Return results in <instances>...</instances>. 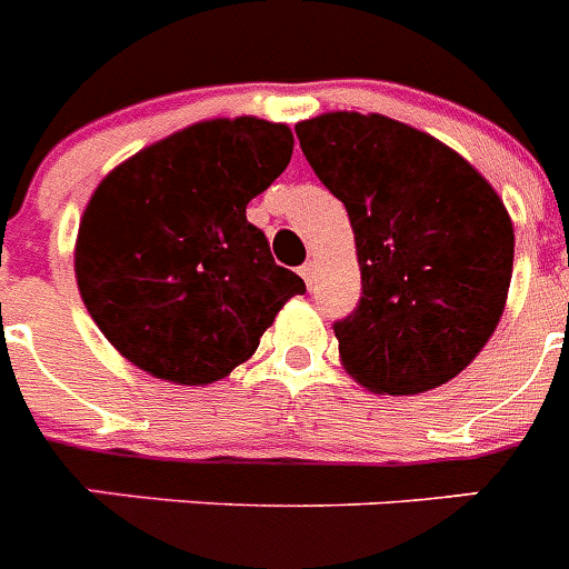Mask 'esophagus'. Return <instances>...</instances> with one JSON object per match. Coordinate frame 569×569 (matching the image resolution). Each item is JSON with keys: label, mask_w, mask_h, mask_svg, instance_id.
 I'll return each instance as SVG.
<instances>
[{"label": "esophagus", "mask_w": 569, "mask_h": 569, "mask_svg": "<svg viewBox=\"0 0 569 569\" xmlns=\"http://www.w3.org/2000/svg\"><path fill=\"white\" fill-rule=\"evenodd\" d=\"M299 273H301V279L308 281V288H313V279H316V261H305V264H301V268H299Z\"/></svg>", "instance_id": "34e87169"}]
</instances>
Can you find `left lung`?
<instances>
[{
	"label": "left lung",
	"instance_id": "1",
	"mask_svg": "<svg viewBox=\"0 0 569 569\" xmlns=\"http://www.w3.org/2000/svg\"><path fill=\"white\" fill-rule=\"evenodd\" d=\"M321 184L350 216L359 308L336 321L361 387L416 396L459 376L505 313L510 213L465 156L381 113L333 110L296 124Z\"/></svg>",
	"mask_w": 569,
	"mask_h": 569
}]
</instances>
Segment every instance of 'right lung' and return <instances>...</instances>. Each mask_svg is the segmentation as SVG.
<instances>
[{
  "mask_svg": "<svg viewBox=\"0 0 569 569\" xmlns=\"http://www.w3.org/2000/svg\"><path fill=\"white\" fill-rule=\"evenodd\" d=\"M293 153L288 124L208 119L104 176L73 250L84 308L144 373L202 387L233 373L305 281L279 268L248 202Z\"/></svg>",
  "mask_w": 569,
  "mask_h": 569,
  "instance_id": "obj_1",
  "label": "right lung"
}]
</instances>
